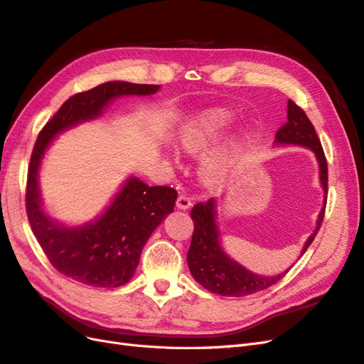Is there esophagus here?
Wrapping results in <instances>:
<instances>
[{"mask_svg": "<svg viewBox=\"0 0 364 364\" xmlns=\"http://www.w3.org/2000/svg\"><path fill=\"white\" fill-rule=\"evenodd\" d=\"M191 200H190V197L186 196V194H179V197H178V200H176V206H178L179 209H183V211H186V209H190L191 208Z\"/></svg>", "mask_w": 364, "mask_h": 364, "instance_id": "1", "label": "esophagus"}]
</instances>
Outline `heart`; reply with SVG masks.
<instances>
[{
  "instance_id": "heart-1",
  "label": "heart",
  "mask_w": 364,
  "mask_h": 364,
  "mask_svg": "<svg viewBox=\"0 0 364 364\" xmlns=\"http://www.w3.org/2000/svg\"><path fill=\"white\" fill-rule=\"evenodd\" d=\"M232 123V114L226 109L214 107L186 119L178 130V144L183 153L191 156L203 153L199 162V174L200 179L213 188L226 183L243 155L245 138L240 135H232L218 146L215 145L225 138Z\"/></svg>"
}]
</instances>
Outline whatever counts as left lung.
<instances>
[{"label":"left lung","instance_id":"8db88e82","mask_svg":"<svg viewBox=\"0 0 364 364\" xmlns=\"http://www.w3.org/2000/svg\"><path fill=\"white\" fill-rule=\"evenodd\" d=\"M273 144L301 146L311 150L318 165V181H321L323 191V203L321 213L317 215L313 234L306 238L301 250L302 257L305 250L313 243L317 230L323 222L328 193L326 159L311 121L308 119L302 109L294 105L291 100H289L287 105V123L278 130ZM217 205L218 202L215 199H209L206 203H197L191 211L194 234L191 238L188 255H186V261H188V267L193 278L208 291L220 296L240 297L266 290L270 285L277 284L282 277H285V273L291 267L285 269L278 274L266 277V274L253 273L245 266H241L234 258H230V255H228V252L222 246V238H220V229L217 225Z\"/></svg>","mask_w":364,"mask_h":364}]
</instances>
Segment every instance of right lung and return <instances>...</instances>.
Wrapping results in <instances>:
<instances>
[{"label": "right lung", "instance_id": "obj_1", "mask_svg": "<svg viewBox=\"0 0 364 364\" xmlns=\"http://www.w3.org/2000/svg\"><path fill=\"white\" fill-rule=\"evenodd\" d=\"M159 90V85L102 83L68 98L41 130L28 167L27 215L53 267L73 281L103 289L127 284L153 230L173 213L178 193L168 186H150L130 174L94 220L82 225L65 223L50 215L43 205L39 185L42 161L60 134L97 119L117 98L147 97Z\"/></svg>", "mask_w": 364, "mask_h": 364}]
</instances>
